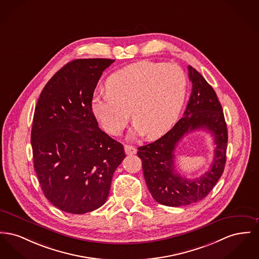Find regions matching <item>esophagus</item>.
<instances>
[{
	"instance_id": "esophagus-1",
	"label": "esophagus",
	"mask_w": 259,
	"mask_h": 259,
	"mask_svg": "<svg viewBox=\"0 0 259 259\" xmlns=\"http://www.w3.org/2000/svg\"><path fill=\"white\" fill-rule=\"evenodd\" d=\"M124 150H125V153L127 155H131V154H135L137 152V150L133 147V146H129V145H125L124 146Z\"/></svg>"
}]
</instances>
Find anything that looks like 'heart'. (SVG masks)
<instances>
[{
  "label": "heart",
  "mask_w": 259,
  "mask_h": 259,
  "mask_svg": "<svg viewBox=\"0 0 259 259\" xmlns=\"http://www.w3.org/2000/svg\"><path fill=\"white\" fill-rule=\"evenodd\" d=\"M107 91L92 99V110L107 133L117 136L130 117L133 134L149 139L165 133L185 101L187 77L174 63L140 61L108 77Z\"/></svg>",
  "instance_id": "heart-1"
}]
</instances>
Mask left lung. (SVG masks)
<instances>
[{"label": "left lung", "instance_id": "1", "mask_svg": "<svg viewBox=\"0 0 259 259\" xmlns=\"http://www.w3.org/2000/svg\"><path fill=\"white\" fill-rule=\"evenodd\" d=\"M192 92L183 117L165 135L138 148L148 189L158 203L181 206L205 198L221 177L226 162L228 142L223 109L212 87L200 73L188 66ZM207 130L215 150L210 169L199 179L187 180L175 170V149L184 136L195 130Z\"/></svg>", "mask_w": 259, "mask_h": 259}]
</instances>
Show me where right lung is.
Instances as JSON below:
<instances>
[{"label":"right lung","mask_w":259,"mask_h":259,"mask_svg":"<svg viewBox=\"0 0 259 259\" xmlns=\"http://www.w3.org/2000/svg\"><path fill=\"white\" fill-rule=\"evenodd\" d=\"M112 62L83 59L66 63L49 80L35 107L34 168L45 197L64 212L101 207L125 157L123 146L99 128L92 110L99 79Z\"/></svg>","instance_id":"1"}]
</instances>
